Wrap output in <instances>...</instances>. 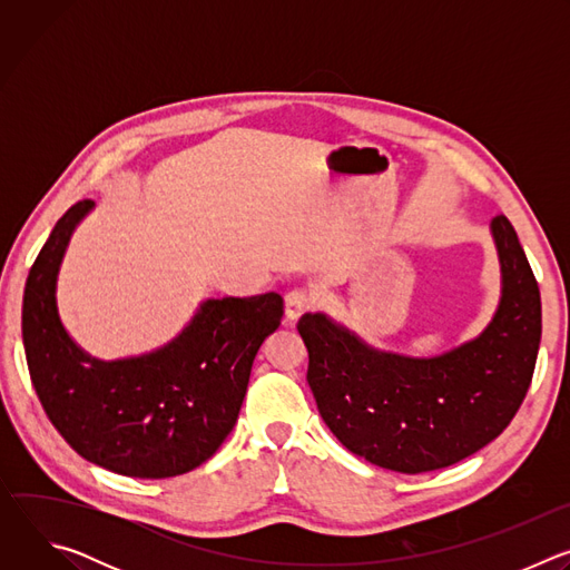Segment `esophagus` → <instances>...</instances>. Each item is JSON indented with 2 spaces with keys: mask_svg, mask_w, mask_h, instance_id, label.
Masks as SVG:
<instances>
[{
  "mask_svg": "<svg viewBox=\"0 0 570 570\" xmlns=\"http://www.w3.org/2000/svg\"><path fill=\"white\" fill-rule=\"evenodd\" d=\"M311 306H313V297L306 291H291L284 297V311L288 322H295L297 317H302Z\"/></svg>",
  "mask_w": 570,
  "mask_h": 570,
  "instance_id": "esophagus-1",
  "label": "esophagus"
}]
</instances>
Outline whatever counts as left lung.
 I'll list each match as a JSON object with an SVG mask.
<instances>
[{"instance_id": "left-lung-1", "label": "left lung", "mask_w": 570, "mask_h": 570, "mask_svg": "<svg viewBox=\"0 0 570 570\" xmlns=\"http://www.w3.org/2000/svg\"><path fill=\"white\" fill-rule=\"evenodd\" d=\"M503 273L494 320L475 341L435 358L367 347L322 313L297 332L308 350L306 381L338 442L399 473L451 466L497 440L532 383L541 343V295L508 216L492 220Z\"/></svg>"}]
</instances>
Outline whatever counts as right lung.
<instances>
[{
	"mask_svg": "<svg viewBox=\"0 0 570 570\" xmlns=\"http://www.w3.org/2000/svg\"><path fill=\"white\" fill-rule=\"evenodd\" d=\"M78 200L36 257L22 302L31 383L65 442L86 460L130 478H171L207 462L236 424L255 356L279 327V293L207 299L189 327L153 354L88 356L65 332L56 277L78 220Z\"/></svg>",
	"mask_w": 570,
	"mask_h": 570,
	"instance_id": "1",
	"label": "right lung"
}]
</instances>
